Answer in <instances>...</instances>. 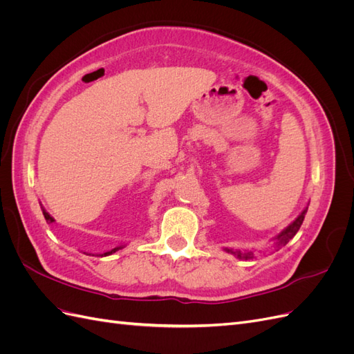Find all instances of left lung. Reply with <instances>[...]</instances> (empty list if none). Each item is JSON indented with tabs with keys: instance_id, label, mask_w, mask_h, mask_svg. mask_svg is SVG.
Wrapping results in <instances>:
<instances>
[{
	"instance_id": "left-lung-1",
	"label": "left lung",
	"mask_w": 354,
	"mask_h": 354,
	"mask_svg": "<svg viewBox=\"0 0 354 354\" xmlns=\"http://www.w3.org/2000/svg\"><path fill=\"white\" fill-rule=\"evenodd\" d=\"M307 208H308V207H306V208L303 209V212L299 214V216H298L291 224H289V226H288L286 229H283V230L273 239L277 250H279L281 246L286 245L289 241H291V239L295 236V233L299 230V227H301V224H303V221H304ZM224 251L229 252V254H233V255L236 257V259H239V260H252V259H254V252H252V251H241V250H232V248H224Z\"/></svg>"
}]
</instances>
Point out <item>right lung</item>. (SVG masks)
I'll list each match as a JSON object with an SVG mask.
<instances>
[{
	"mask_svg": "<svg viewBox=\"0 0 354 354\" xmlns=\"http://www.w3.org/2000/svg\"><path fill=\"white\" fill-rule=\"evenodd\" d=\"M41 209H42V214H44V218L47 220V223L48 224H51V223H55L56 220L55 218H53L51 216H50V214L44 209V208H42V205H41ZM124 246L125 245H118V246H115V248L113 250H111V251H106V252H103V254H97V255H100V257H106V255H111V254H113V252H116V251H120V250H122L124 248ZM88 255V254H87Z\"/></svg>",
	"mask_w": 354,
	"mask_h": 354,
	"instance_id": "add662e5",
	"label": "right lung"
}]
</instances>
